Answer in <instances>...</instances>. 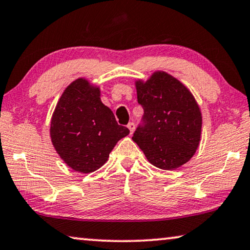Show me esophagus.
Instances as JSON below:
<instances>
[{
    "label": "esophagus",
    "instance_id": "1",
    "mask_svg": "<svg viewBox=\"0 0 250 250\" xmlns=\"http://www.w3.org/2000/svg\"><path fill=\"white\" fill-rule=\"evenodd\" d=\"M128 129H129V131H130V135H132L133 133V131H135V124H133V122H129L128 124Z\"/></svg>",
    "mask_w": 250,
    "mask_h": 250
}]
</instances>
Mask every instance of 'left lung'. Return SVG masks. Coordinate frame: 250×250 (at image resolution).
I'll return each mask as SVG.
<instances>
[{"label":"left lung","mask_w":250,"mask_h":250,"mask_svg":"<svg viewBox=\"0 0 250 250\" xmlns=\"http://www.w3.org/2000/svg\"><path fill=\"white\" fill-rule=\"evenodd\" d=\"M138 103L144 107L145 125L132 140L148 162L161 169H176L188 163L199 148L202 113L185 85L164 70L147 81L136 80Z\"/></svg>","instance_id":"1"}]
</instances>
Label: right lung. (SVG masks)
I'll return each mask as SVG.
<instances>
[{
    "label": "right lung",
    "instance_id": "right-lung-1",
    "mask_svg": "<svg viewBox=\"0 0 250 250\" xmlns=\"http://www.w3.org/2000/svg\"><path fill=\"white\" fill-rule=\"evenodd\" d=\"M55 150L75 172L88 174L102 167L129 129L119 125L101 101V89L84 77L62 92L50 121Z\"/></svg>",
    "mask_w": 250,
    "mask_h": 250
}]
</instances>
